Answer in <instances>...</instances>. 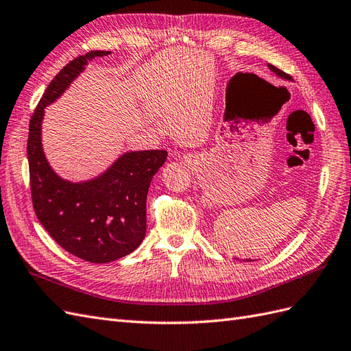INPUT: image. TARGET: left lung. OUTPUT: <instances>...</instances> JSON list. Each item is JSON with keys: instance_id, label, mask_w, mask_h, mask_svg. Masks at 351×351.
Returning a JSON list of instances; mask_svg holds the SVG:
<instances>
[{"instance_id": "left-lung-1", "label": "left lung", "mask_w": 351, "mask_h": 351, "mask_svg": "<svg viewBox=\"0 0 351 351\" xmlns=\"http://www.w3.org/2000/svg\"><path fill=\"white\" fill-rule=\"evenodd\" d=\"M268 68H269V71H273V73H274L277 77H280V78H283V80H289V82H292V77H291L289 74L283 73L282 69L276 68V66H274V65H271V64H268ZM245 261H252V259H245Z\"/></svg>"}]
</instances>
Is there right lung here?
I'll use <instances>...</instances> for the list:
<instances>
[{
    "instance_id": "add662e5",
    "label": "right lung",
    "mask_w": 351,
    "mask_h": 351,
    "mask_svg": "<svg viewBox=\"0 0 351 351\" xmlns=\"http://www.w3.org/2000/svg\"><path fill=\"white\" fill-rule=\"evenodd\" d=\"M108 55L104 50L88 51L60 69L31 117L26 147L38 221L66 252L95 264L120 259L142 243L148 188L167 158L165 149L124 152L102 175L84 182L62 179L49 165L41 143L44 108L62 96L88 60Z\"/></svg>"
}]
</instances>
